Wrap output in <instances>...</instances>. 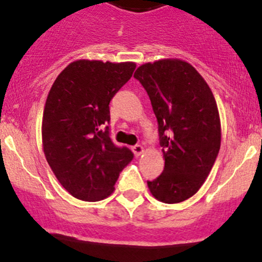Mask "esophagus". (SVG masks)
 Returning <instances> with one entry per match:
<instances>
[{
  "instance_id": "esophagus-1",
  "label": "esophagus",
  "mask_w": 262,
  "mask_h": 262,
  "mask_svg": "<svg viewBox=\"0 0 262 262\" xmlns=\"http://www.w3.org/2000/svg\"><path fill=\"white\" fill-rule=\"evenodd\" d=\"M132 151L134 152V155H136V156H139L141 154H143L144 148H143V146H141V144H136V146L132 147Z\"/></svg>"
}]
</instances>
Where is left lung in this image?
<instances>
[{
    "instance_id": "8db88e82",
    "label": "left lung",
    "mask_w": 262,
    "mask_h": 262,
    "mask_svg": "<svg viewBox=\"0 0 262 262\" xmlns=\"http://www.w3.org/2000/svg\"><path fill=\"white\" fill-rule=\"evenodd\" d=\"M134 78L151 100L165 157L164 171L147 185L165 204L185 201L204 184L219 154L216 101L200 73L178 58L143 63Z\"/></svg>"
}]
</instances>
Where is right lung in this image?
Returning a JSON list of instances; mask_svg holds the SVG:
<instances>
[{
	"label": "right lung",
	"instance_id": "1",
	"mask_svg": "<svg viewBox=\"0 0 262 262\" xmlns=\"http://www.w3.org/2000/svg\"><path fill=\"white\" fill-rule=\"evenodd\" d=\"M136 63L78 60L56 78L46 101V160L73 197L101 201L114 192L133 152L110 138V101L132 78Z\"/></svg>",
	"mask_w": 262,
	"mask_h": 262
}]
</instances>
